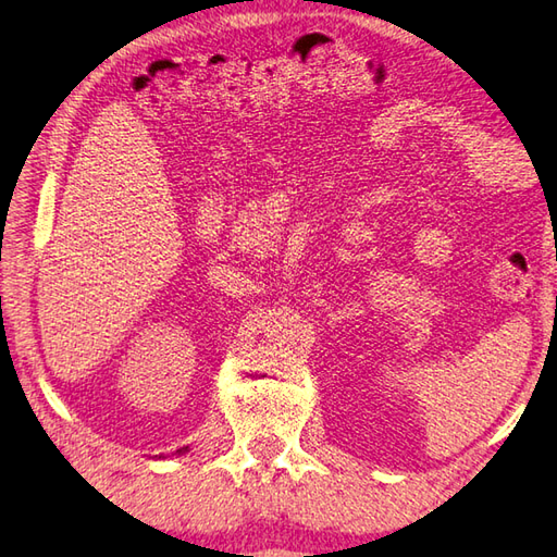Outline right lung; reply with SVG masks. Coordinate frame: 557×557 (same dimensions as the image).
I'll return each instance as SVG.
<instances>
[{"instance_id": "add662e5", "label": "right lung", "mask_w": 557, "mask_h": 557, "mask_svg": "<svg viewBox=\"0 0 557 557\" xmlns=\"http://www.w3.org/2000/svg\"><path fill=\"white\" fill-rule=\"evenodd\" d=\"M180 451H183V449H180ZM185 451H187V449H185Z\"/></svg>"}]
</instances>
